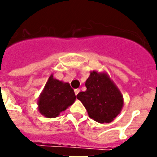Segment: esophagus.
<instances>
[{"label":"esophagus","mask_w":157,"mask_h":157,"mask_svg":"<svg viewBox=\"0 0 157 157\" xmlns=\"http://www.w3.org/2000/svg\"><path fill=\"white\" fill-rule=\"evenodd\" d=\"M79 91H80V90H79V89H75V90H74V92H75V95H78V93H79Z\"/></svg>","instance_id":"1"}]
</instances>
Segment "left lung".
<instances>
[{
  "label": "left lung",
  "instance_id": "1",
  "mask_svg": "<svg viewBox=\"0 0 157 157\" xmlns=\"http://www.w3.org/2000/svg\"><path fill=\"white\" fill-rule=\"evenodd\" d=\"M86 91L77 98L86 107L89 117L98 123H110L120 113L124 105L123 96L105 73L91 72L86 82Z\"/></svg>",
  "mask_w": 157,
  "mask_h": 157
}]
</instances>
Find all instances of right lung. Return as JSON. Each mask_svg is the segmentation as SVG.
I'll return each mask as SVG.
<instances>
[{"instance_id":"right-lung-1","label":"right lung","mask_w":157,"mask_h":157,"mask_svg":"<svg viewBox=\"0 0 157 157\" xmlns=\"http://www.w3.org/2000/svg\"><path fill=\"white\" fill-rule=\"evenodd\" d=\"M75 99L76 96L70 85L55 79L51 75L38 100L39 110L46 117H56Z\"/></svg>"}]
</instances>
